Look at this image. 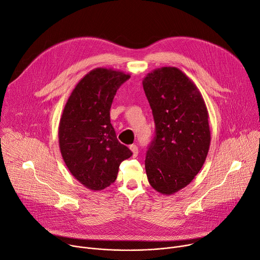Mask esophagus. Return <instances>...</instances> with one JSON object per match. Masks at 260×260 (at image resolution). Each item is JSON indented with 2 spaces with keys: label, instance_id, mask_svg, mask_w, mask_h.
<instances>
[{
  "label": "esophagus",
  "instance_id": "esophagus-1",
  "mask_svg": "<svg viewBox=\"0 0 260 260\" xmlns=\"http://www.w3.org/2000/svg\"><path fill=\"white\" fill-rule=\"evenodd\" d=\"M130 150L132 151L133 153V157H136L138 155V148L135 146V145H131L130 146Z\"/></svg>",
  "mask_w": 260,
  "mask_h": 260
}]
</instances>
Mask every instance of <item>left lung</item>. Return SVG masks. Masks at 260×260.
<instances>
[{"label": "left lung", "instance_id": "8db88e82", "mask_svg": "<svg viewBox=\"0 0 260 260\" xmlns=\"http://www.w3.org/2000/svg\"><path fill=\"white\" fill-rule=\"evenodd\" d=\"M143 86L156 128L145 161L147 177L156 191L173 194L205 162L211 141L207 107L196 84L174 67L149 73Z\"/></svg>", "mask_w": 260, "mask_h": 260}]
</instances>
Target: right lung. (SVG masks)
<instances>
[{
  "mask_svg": "<svg viewBox=\"0 0 260 260\" xmlns=\"http://www.w3.org/2000/svg\"><path fill=\"white\" fill-rule=\"evenodd\" d=\"M129 78L121 71L96 68L77 83L63 108L59 148L71 174L88 189L112 184L119 165L132 155L117 141L110 123L113 98Z\"/></svg>",
  "mask_w": 260,
  "mask_h": 260,
  "instance_id": "add662e5",
  "label": "right lung"
}]
</instances>
